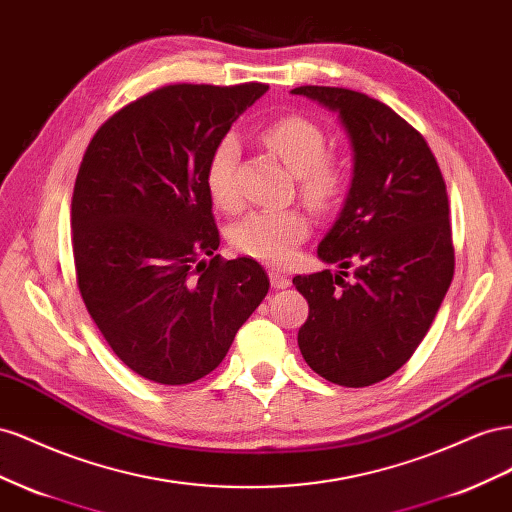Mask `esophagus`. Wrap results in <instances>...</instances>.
I'll use <instances>...</instances> for the list:
<instances>
[{
  "mask_svg": "<svg viewBox=\"0 0 512 512\" xmlns=\"http://www.w3.org/2000/svg\"><path fill=\"white\" fill-rule=\"evenodd\" d=\"M270 283L276 287V289H285V287H289V279L285 274H281V272H276V270H272L270 272Z\"/></svg>",
  "mask_w": 512,
  "mask_h": 512,
  "instance_id": "1",
  "label": "esophagus"
}]
</instances>
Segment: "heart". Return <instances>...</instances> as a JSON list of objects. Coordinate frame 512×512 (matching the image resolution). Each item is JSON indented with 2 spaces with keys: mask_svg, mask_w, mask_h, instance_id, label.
<instances>
[{
  "mask_svg": "<svg viewBox=\"0 0 512 512\" xmlns=\"http://www.w3.org/2000/svg\"><path fill=\"white\" fill-rule=\"evenodd\" d=\"M266 148L296 175L298 193L315 210H328L339 199L345 182L343 165L328 154V139L315 122L302 115H287L261 133ZM240 141L223 135L216 141L206 165V188L212 203L225 212H236L242 203L238 188ZM311 231L302 210H255L229 229V242L240 255L270 266H285Z\"/></svg>",
  "mask_w": 512,
  "mask_h": 512,
  "instance_id": "1",
  "label": "heart"
}]
</instances>
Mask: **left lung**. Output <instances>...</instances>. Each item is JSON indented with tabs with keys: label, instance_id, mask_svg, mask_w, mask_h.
I'll list each match as a JSON object with an SVG mask.
<instances>
[{
	"label": "left lung",
	"instance_id": "left-lung-1",
	"mask_svg": "<svg viewBox=\"0 0 512 512\" xmlns=\"http://www.w3.org/2000/svg\"><path fill=\"white\" fill-rule=\"evenodd\" d=\"M291 92L337 111L354 145L352 188L317 248L326 264L354 272L294 276L309 302L298 345L317 375L364 388L412 358L450 287L446 182L425 137L384 102L345 87Z\"/></svg>",
	"mask_w": 512,
	"mask_h": 512
}]
</instances>
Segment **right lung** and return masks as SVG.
I'll list each match as a JSON object with an SVG mask.
<instances>
[{"instance_id": "obj_1", "label": "right lung", "mask_w": 512, "mask_h": 512, "mask_svg": "<svg viewBox=\"0 0 512 512\" xmlns=\"http://www.w3.org/2000/svg\"><path fill=\"white\" fill-rule=\"evenodd\" d=\"M266 90L165 85L113 113L83 154L70 203L77 285L113 354L150 382L212 373L268 294L255 259L214 253L206 188L216 141Z\"/></svg>"}]
</instances>
